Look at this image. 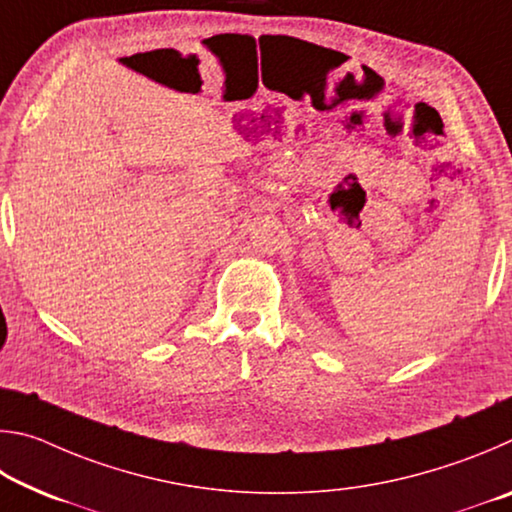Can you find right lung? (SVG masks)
<instances>
[{
    "mask_svg": "<svg viewBox=\"0 0 512 512\" xmlns=\"http://www.w3.org/2000/svg\"><path fill=\"white\" fill-rule=\"evenodd\" d=\"M124 60H126V58H124Z\"/></svg>",
    "mask_w": 512,
    "mask_h": 512,
    "instance_id": "obj_1",
    "label": "right lung"
}]
</instances>
